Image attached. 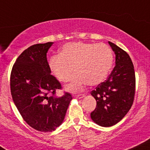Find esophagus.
<instances>
[{"mask_svg": "<svg viewBox=\"0 0 150 150\" xmlns=\"http://www.w3.org/2000/svg\"><path fill=\"white\" fill-rule=\"evenodd\" d=\"M85 95H84V94H77V95L74 96V97L77 98V99H82V98L85 97Z\"/></svg>", "mask_w": 150, "mask_h": 150, "instance_id": "esophagus-1", "label": "esophagus"}]
</instances>
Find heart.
Masks as SVG:
<instances>
[{"label":"heart","instance_id":"1","mask_svg":"<svg viewBox=\"0 0 150 150\" xmlns=\"http://www.w3.org/2000/svg\"><path fill=\"white\" fill-rule=\"evenodd\" d=\"M113 62V53L105 43L82 42L65 44L59 54L48 60V67L53 75L62 82L71 79L73 71L76 74L66 89L79 91L86 84L96 85L108 76Z\"/></svg>","mask_w":150,"mask_h":150}]
</instances>
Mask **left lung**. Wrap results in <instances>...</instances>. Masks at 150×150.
I'll list each match as a JSON object with an SVG mask.
<instances>
[{"label":"left lung","mask_w":150,"mask_h":150,"mask_svg":"<svg viewBox=\"0 0 150 150\" xmlns=\"http://www.w3.org/2000/svg\"><path fill=\"white\" fill-rule=\"evenodd\" d=\"M115 55V65L108 78L91 92L96 107L91 119L102 127H111L120 122L132 107L135 96L134 66L126 51L108 42Z\"/></svg>","instance_id":"8db88e82"}]
</instances>
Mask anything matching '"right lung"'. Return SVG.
I'll use <instances>...</instances> for the list:
<instances>
[{"label": "right lung", "mask_w": 150, "mask_h": 150, "mask_svg": "<svg viewBox=\"0 0 150 150\" xmlns=\"http://www.w3.org/2000/svg\"><path fill=\"white\" fill-rule=\"evenodd\" d=\"M54 42L28 47L12 67L10 88L12 99L23 119L40 132H51L65 119L72 96L65 93L55 97L61 84L51 74L47 52Z\"/></svg>", "instance_id": "add662e5"}]
</instances>
